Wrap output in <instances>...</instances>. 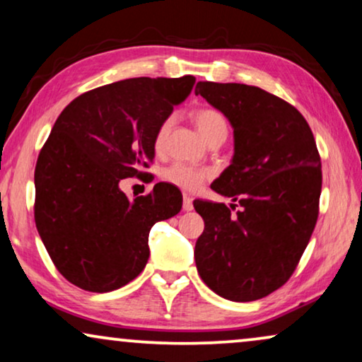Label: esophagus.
Listing matches in <instances>:
<instances>
[{"label":"esophagus","instance_id":"34e87169","mask_svg":"<svg viewBox=\"0 0 362 362\" xmlns=\"http://www.w3.org/2000/svg\"><path fill=\"white\" fill-rule=\"evenodd\" d=\"M182 209L186 212L194 209V206H192V197L189 194H182Z\"/></svg>","mask_w":362,"mask_h":362}]
</instances>
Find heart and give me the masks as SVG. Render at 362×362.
Here are the masks:
<instances>
[{"mask_svg":"<svg viewBox=\"0 0 362 362\" xmlns=\"http://www.w3.org/2000/svg\"><path fill=\"white\" fill-rule=\"evenodd\" d=\"M192 120H194L197 130L201 132V135L206 138L207 141L214 140L217 136H227V132H229V123H227V118L222 112L217 110V108L212 107H201L194 110L192 113ZM173 123V118H166V120L161 122V125L158 127L156 135H155V148L156 150H161L163 145H165V140L168 136V132H170ZM211 170L207 168H199V166H191L186 165V163H173L165 170L161 171L163 181H166L168 185L180 187V189L185 191H196L199 189L202 182L211 177Z\"/></svg>","mask_w":362,"mask_h":362,"instance_id":"b5f03b06","label":"heart"}]
</instances>
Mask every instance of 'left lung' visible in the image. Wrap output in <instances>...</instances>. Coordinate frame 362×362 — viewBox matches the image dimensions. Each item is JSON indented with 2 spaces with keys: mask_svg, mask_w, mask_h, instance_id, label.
Returning a JSON list of instances; mask_svg holds the SVG:
<instances>
[{
  "mask_svg": "<svg viewBox=\"0 0 362 362\" xmlns=\"http://www.w3.org/2000/svg\"><path fill=\"white\" fill-rule=\"evenodd\" d=\"M196 95L234 128V158L211 187L242 206L194 201L204 219L197 274L230 301H254L285 285L318 219L321 160L303 115L288 102L245 83L197 82Z\"/></svg>",
  "mask_w": 362,
  "mask_h": 362,
  "instance_id": "obj_1",
  "label": "left lung"
}]
</instances>
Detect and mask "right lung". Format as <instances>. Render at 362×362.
Wrapping results in <instances>:
<instances>
[{"mask_svg": "<svg viewBox=\"0 0 362 362\" xmlns=\"http://www.w3.org/2000/svg\"><path fill=\"white\" fill-rule=\"evenodd\" d=\"M196 78L136 77L88 90L69 103L39 153L34 221L66 280L105 293L145 269L148 234L181 211L177 187L158 182L128 199L125 177L141 176L155 158V135Z\"/></svg>", "mask_w": 362, "mask_h": 362, "instance_id": "right-lung-1", "label": "right lung"}]
</instances>
